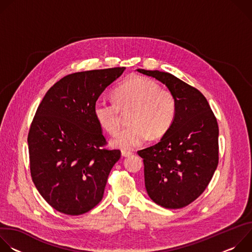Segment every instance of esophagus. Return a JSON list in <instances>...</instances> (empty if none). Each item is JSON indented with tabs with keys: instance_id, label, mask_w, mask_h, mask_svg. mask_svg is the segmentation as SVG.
<instances>
[{
	"instance_id": "34e87169",
	"label": "esophagus",
	"mask_w": 252,
	"mask_h": 252,
	"mask_svg": "<svg viewBox=\"0 0 252 252\" xmlns=\"http://www.w3.org/2000/svg\"><path fill=\"white\" fill-rule=\"evenodd\" d=\"M129 156H131V153H130V152L122 151V157H124V158H127V157H129Z\"/></svg>"
}]
</instances>
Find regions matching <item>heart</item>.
<instances>
[{
	"mask_svg": "<svg viewBox=\"0 0 252 252\" xmlns=\"http://www.w3.org/2000/svg\"><path fill=\"white\" fill-rule=\"evenodd\" d=\"M115 99L98 97L94 103V115L99 126L114 134L121 120V110L131 109L129 126L122 128L112 139L118 149L133 150L145 143L150 135L162 136L173 123L176 113L174 95L148 78L133 77L114 92Z\"/></svg>",
	"mask_w": 252,
	"mask_h": 252,
	"instance_id": "heart-1",
	"label": "heart"
}]
</instances>
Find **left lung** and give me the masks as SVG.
Wrapping results in <instances>:
<instances>
[{
	"mask_svg": "<svg viewBox=\"0 0 252 252\" xmlns=\"http://www.w3.org/2000/svg\"><path fill=\"white\" fill-rule=\"evenodd\" d=\"M166 86L176 100L172 125L157 145L137 152L143 158L151 199L170 209L195 200L219 164V126L204 95L169 73L138 68Z\"/></svg>",
	"mask_w": 252,
	"mask_h": 252,
	"instance_id": "1",
	"label": "left lung"
}]
</instances>
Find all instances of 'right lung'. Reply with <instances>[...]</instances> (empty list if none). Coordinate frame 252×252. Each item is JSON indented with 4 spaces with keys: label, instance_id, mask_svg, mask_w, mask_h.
<instances>
[{
    "label": "right lung",
    "instance_id": "right-lung-1",
    "mask_svg": "<svg viewBox=\"0 0 252 252\" xmlns=\"http://www.w3.org/2000/svg\"><path fill=\"white\" fill-rule=\"evenodd\" d=\"M125 67L65 76L46 94L28 135L32 182L56 210L80 215L102 198L107 177L121 158L106 141L94 115V103Z\"/></svg>",
    "mask_w": 252,
    "mask_h": 252
}]
</instances>
